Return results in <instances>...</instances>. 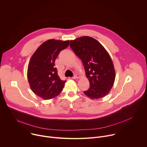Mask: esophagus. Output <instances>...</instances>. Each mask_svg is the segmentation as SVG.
Segmentation results:
<instances>
[{"mask_svg": "<svg viewBox=\"0 0 147 147\" xmlns=\"http://www.w3.org/2000/svg\"><path fill=\"white\" fill-rule=\"evenodd\" d=\"M80 76L78 75V74H75L74 76H73V77H72V78L73 79H76V78H80Z\"/></svg>", "mask_w": 147, "mask_h": 147, "instance_id": "obj_1", "label": "esophagus"}]
</instances>
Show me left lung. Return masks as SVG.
Returning a JSON list of instances; mask_svg holds the SVG:
<instances>
[{
	"instance_id": "1",
	"label": "left lung",
	"mask_w": 147,
	"mask_h": 147,
	"mask_svg": "<svg viewBox=\"0 0 147 147\" xmlns=\"http://www.w3.org/2000/svg\"><path fill=\"white\" fill-rule=\"evenodd\" d=\"M70 48L81 60L90 88L84 91L92 99L105 96L112 88L115 71L112 59L103 47L90 36H82L70 40Z\"/></svg>"
}]
</instances>
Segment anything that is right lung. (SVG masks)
Masks as SVG:
<instances>
[{
	"instance_id": "obj_1",
	"label": "right lung",
	"mask_w": 147,
	"mask_h": 147,
	"mask_svg": "<svg viewBox=\"0 0 147 147\" xmlns=\"http://www.w3.org/2000/svg\"><path fill=\"white\" fill-rule=\"evenodd\" d=\"M69 40L49 39L42 44L32 56L28 66L27 77L35 94L44 99L58 95L66 80L57 74L55 61L60 51L69 45Z\"/></svg>"
}]
</instances>
